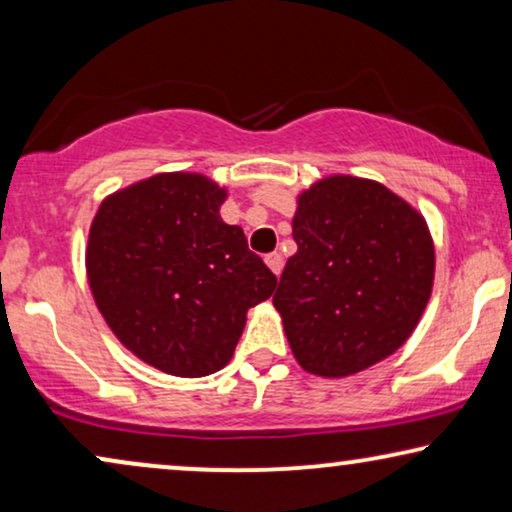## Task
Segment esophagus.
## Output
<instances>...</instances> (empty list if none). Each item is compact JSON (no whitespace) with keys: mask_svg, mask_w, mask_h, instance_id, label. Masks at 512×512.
I'll list each match as a JSON object with an SVG mask.
<instances>
[{"mask_svg":"<svg viewBox=\"0 0 512 512\" xmlns=\"http://www.w3.org/2000/svg\"><path fill=\"white\" fill-rule=\"evenodd\" d=\"M265 265H268V268L272 270V275H279V272H282V265H284V258H282V254H277V251H272V254H265Z\"/></svg>","mask_w":512,"mask_h":512,"instance_id":"1","label":"esophagus"}]
</instances>
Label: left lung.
I'll return each mask as SVG.
<instances>
[{
    "label": "left lung",
    "mask_w": 512,
    "mask_h": 512,
    "mask_svg": "<svg viewBox=\"0 0 512 512\" xmlns=\"http://www.w3.org/2000/svg\"><path fill=\"white\" fill-rule=\"evenodd\" d=\"M291 228L272 305L300 368L349 377L403 347L436 275L424 216L380 181L331 174L298 195Z\"/></svg>",
    "instance_id": "1"
}]
</instances>
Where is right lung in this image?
I'll use <instances>...</instances> for the list:
<instances>
[{
	"instance_id": "obj_1",
	"label": "right lung",
	"mask_w": 512,
	"mask_h": 512,
	"mask_svg": "<svg viewBox=\"0 0 512 512\" xmlns=\"http://www.w3.org/2000/svg\"><path fill=\"white\" fill-rule=\"evenodd\" d=\"M228 191L200 172H160L107 195L90 223L86 275L118 342L174 377L233 359L249 307L277 277L219 209Z\"/></svg>"
}]
</instances>
